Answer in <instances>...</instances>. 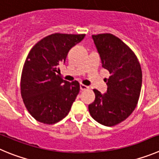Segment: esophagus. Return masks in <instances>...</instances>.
I'll use <instances>...</instances> for the list:
<instances>
[{"mask_svg":"<svg viewBox=\"0 0 159 159\" xmlns=\"http://www.w3.org/2000/svg\"><path fill=\"white\" fill-rule=\"evenodd\" d=\"M80 89H81V90H85L88 89L89 86H86V85H83V84H81V85H80Z\"/></svg>","mask_w":159,"mask_h":159,"instance_id":"1","label":"esophagus"}]
</instances>
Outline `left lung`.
Masks as SVG:
<instances>
[{"label":"left lung","instance_id":"1","mask_svg":"<svg viewBox=\"0 0 159 159\" xmlns=\"http://www.w3.org/2000/svg\"><path fill=\"white\" fill-rule=\"evenodd\" d=\"M101 59L108 70L107 92L93 89L95 101L89 105L91 116L104 126H115L125 120L135 110L142 86V70L135 53L112 34L92 35Z\"/></svg>","mask_w":159,"mask_h":159}]
</instances>
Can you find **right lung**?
I'll return each mask as SVG.
<instances>
[{"mask_svg":"<svg viewBox=\"0 0 159 159\" xmlns=\"http://www.w3.org/2000/svg\"><path fill=\"white\" fill-rule=\"evenodd\" d=\"M85 34L55 33L31 48L21 74V96L31 116L39 122L54 124L65 118L80 90L78 81L62 78L58 66Z\"/></svg>","mask_w":159,"mask_h":159,"instance_id":"right-lung-1","label":"right lung"}]
</instances>
